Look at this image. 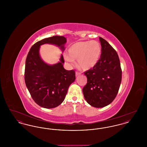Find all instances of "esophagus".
Returning a JSON list of instances; mask_svg holds the SVG:
<instances>
[{
	"label": "esophagus",
	"instance_id": "obj_1",
	"mask_svg": "<svg viewBox=\"0 0 147 147\" xmlns=\"http://www.w3.org/2000/svg\"><path fill=\"white\" fill-rule=\"evenodd\" d=\"M80 75H81V73H80L78 72V71H76V77H78V76H80Z\"/></svg>",
	"mask_w": 147,
	"mask_h": 147
}]
</instances>
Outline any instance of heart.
I'll return each instance as SVG.
<instances>
[{"label": "heart", "instance_id": "obj_1", "mask_svg": "<svg viewBox=\"0 0 147 147\" xmlns=\"http://www.w3.org/2000/svg\"><path fill=\"white\" fill-rule=\"evenodd\" d=\"M101 46L96 41H80L71 45L68 49V55L64 56L65 61L73 65L77 60L78 66L82 70H88L94 67L101 55Z\"/></svg>", "mask_w": 147, "mask_h": 147}]
</instances>
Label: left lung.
I'll use <instances>...</instances> for the list:
<instances>
[{"label":"left lung","instance_id":"obj_1","mask_svg":"<svg viewBox=\"0 0 147 147\" xmlns=\"http://www.w3.org/2000/svg\"><path fill=\"white\" fill-rule=\"evenodd\" d=\"M101 55L96 65L84 73L87 84L83 89L86 102L101 108L110 104L115 98L121 83L122 70L116 51L102 37H99Z\"/></svg>","mask_w":147,"mask_h":147}]
</instances>
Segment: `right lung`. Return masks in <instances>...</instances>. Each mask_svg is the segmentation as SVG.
Segmentation results:
<instances>
[{
    "mask_svg": "<svg viewBox=\"0 0 147 147\" xmlns=\"http://www.w3.org/2000/svg\"><path fill=\"white\" fill-rule=\"evenodd\" d=\"M67 39L55 36L35 43L30 49L25 63V81L35 102L46 109H52L63 102L70 84L76 80L74 70H65L62 55L59 62L51 65L40 55V46L46 43L55 45L63 52Z\"/></svg>",
    "mask_w": 147,
    "mask_h": 147,
    "instance_id": "1",
    "label": "right lung"
}]
</instances>
